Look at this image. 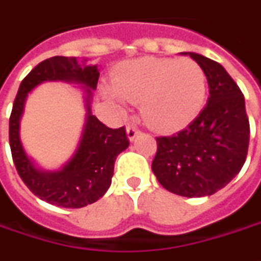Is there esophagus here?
<instances>
[{"instance_id":"34e87169","label":"esophagus","mask_w":261,"mask_h":261,"mask_svg":"<svg viewBox=\"0 0 261 261\" xmlns=\"http://www.w3.org/2000/svg\"><path fill=\"white\" fill-rule=\"evenodd\" d=\"M139 134H141V130L135 126V125H129V126L126 127V135H127V138H129V141H134L135 138H136Z\"/></svg>"}]
</instances>
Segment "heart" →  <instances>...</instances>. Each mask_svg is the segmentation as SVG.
<instances>
[{
  "label": "heart",
  "mask_w": 261,
  "mask_h": 261,
  "mask_svg": "<svg viewBox=\"0 0 261 261\" xmlns=\"http://www.w3.org/2000/svg\"><path fill=\"white\" fill-rule=\"evenodd\" d=\"M103 93L118 103H141L142 116L158 130H176L200 112L206 75L189 58H141L120 66Z\"/></svg>",
  "instance_id": "heart-1"
}]
</instances>
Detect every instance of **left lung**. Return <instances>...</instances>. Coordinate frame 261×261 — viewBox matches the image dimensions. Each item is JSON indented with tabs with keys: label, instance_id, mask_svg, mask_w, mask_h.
<instances>
[{
	"label": "left lung",
	"instance_id": "left-lung-1",
	"mask_svg": "<svg viewBox=\"0 0 261 261\" xmlns=\"http://www.w3.org/2000/svg\"><path fill=\"white\" fill-rule=\"evenodd\" d=\"M189 55L207 78V105L183 130L156 138L152 170L169 192L202 197L224 188L243 168L250 125L243 93L223 66L195 52Z\"/></svg>",
	"mask_w": 261,
	"mask_h": 261
}]
</instances>
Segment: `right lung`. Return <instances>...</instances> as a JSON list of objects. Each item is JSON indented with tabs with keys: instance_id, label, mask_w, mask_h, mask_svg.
<instances>
[{
	"instance_id": "add662e5",
	"label": "right lung",
	"mask_w": 261,
	"mask_h": 261,
	"mask_svg": "<svg viewBox=\"0 0 261 261\" xmlns=\"http://www.w3.org/2000/svg\"><path fill=\"white\" fill-rule=\"evenodd\" d=\"M99 71L96 65H79L75 57H52L39 62L21 82L10 116V146L12 161L22 182L45 202L79 209L96 202L107 193L113 176L116 156L129 146L125 126L112 129L91 113L92 89H96ZM45 80H66L86 86L87 122L73 159L58 172L38 169L19 139V119L28 93Z\"/></svg>"
}]
</instances>
